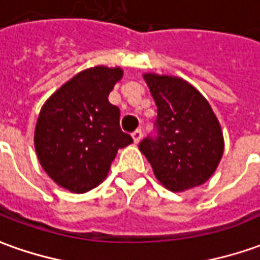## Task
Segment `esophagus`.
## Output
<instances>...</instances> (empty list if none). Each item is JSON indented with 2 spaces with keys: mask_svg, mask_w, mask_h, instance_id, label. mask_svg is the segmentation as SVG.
<instances>
[{
  "mask_svg": "<svg viewBox=\"0 0 260 260\" xmlns=\"http://www.w3.org/2000/svg\"><path fill=\"white\" fill-rule=\"evenodd\" d=\"M132 138H134V142L138 144L139 141H141V138H142V131L141 129H135L132 132Z\"/></svg>",
  "mask_w": 260,
  "mask_h": 260,
  "instance_id": "1",
  "label": "esophagus"
}]
</instances>
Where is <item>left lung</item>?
<instances>
[{
	"instance_id": "8db88e82",
	"label": "left lung",
	"mask_w": 260,
	"mask_h": 260,
	"mask_svg": "<svg viewBox=\"0 0 260 260\" xmlns=\"http://www.w3.org/2000/svg\"><path fill=\"white\" fill-rule=\"evenodd\" d=\"M156 104L153 134L139 142L156 179L169 190L206 182L223 153V137L209 102L186 81L145 74Z\"/></svg>"
}]
</instances>
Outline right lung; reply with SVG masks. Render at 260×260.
Wrapping results in <instances>:
<instances>
[{"label":"right lung","mask_w":260,"mask_h":260,"mask_svg":"<svg viewBox=\"0 0 260 260\" xmlns=\"http://www.w3.org/2000/svg\"><path fill=\"white\" fill-rule=\"evenodd\" d=\"M121 68L95 67L63 84L44 104L35 128V151L51 179L84 193L107 178L118 149L134 142L119 125V108L108 95Z\"/></svg>","instance_id":"right-lung-1"}]
</instances>
